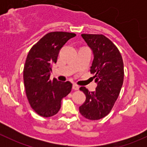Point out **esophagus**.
<instances>
[{
	"label": "esophagus",
	"mask_w": 147,
	"mask_h": 147,
	"mask_svg": "<svg viewBox=\"0 0 147 147\" xmlns=\"http://www.w3.org/2000/svg\"><path fill=\"white\" fill-rule=\"evenodd\" d=\"M80 87L78 85V84H73V85H72V89H73L74 90H79Z\"/></svg>",
	"instance_id": "34e87169"
}]
</instances>
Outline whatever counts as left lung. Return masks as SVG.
<instances>
[{"label": "left lung", "instance_id": "1", "mask_svg": "<svg viewBox=\"0 0 147 147\" xmlns=\"http://www.w3.org/2000/svg\"><path fill=\"white\" fill-rule=\"evenodd\" d=\"M81 35L93 52L90 72L94 75L97 86L94 92H89L84 87L80 88L86 100L79 110L86 119L98 120L110 112L118 98L124 81V63L117 46L105 35Z\"/></svg>", "mask_w": 147, "mask_h": 147}]
</instances>
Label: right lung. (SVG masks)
Segmentation results:
<instances>
[{
	"mask_svg": "<svg viewBox=\"0 0 147 147\" xmlns=\"http://www.w3.org/2000/svg\"><path fill=\"white\" fill-rule=\"evenodd\" d=\"M75 35L67 32H49L28 53L23 69L26 96L33 110L44 117L56 115L61 107L62 99L72 90V84L69 81L51 80L50 77L60 50Z\"/></svg>",
	"mask_w": 147,
	"mask_h": 147,
	"instance_id": "1",
	"label": "right lung"
}]
</instances>
